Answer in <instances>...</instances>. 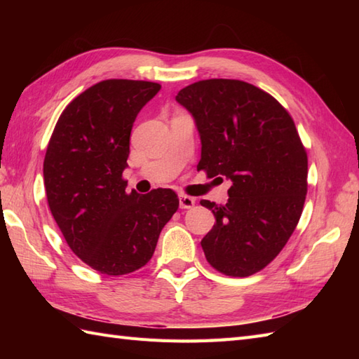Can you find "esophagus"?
I'll return each instance as SVG.
<instances>
[{
    "label": "esophagus",
    "mask_w": 359,
    "mask_h": 359,
    "mask_svg": "<svg viewBox=\"0 0 359 359\" xmlns=\"http://www.w3.org/2000/svg\"><path fill=\"white\" fill-rule=\"evenodd\" d=\"M194 203H196L194 197H189V196H187V194H180V196H179V205H180L182 210L193 208Z\"/></svg>",
    "instance_id": "34e87169"
}]
</instances>
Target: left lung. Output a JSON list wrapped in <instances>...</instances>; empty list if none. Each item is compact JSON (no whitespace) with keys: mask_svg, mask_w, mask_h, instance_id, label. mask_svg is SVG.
<instances>
[{"mask_svg":"<svg viewBox=\"0 0 359 359\" xmlns=\"http://www.w3.org/2000/svg\"><path fill=\"white\" fill-rule=\"evenodd\" d=\"M202 140L197 171L233 182L225 205L201 201L216 224L202 239L212 269L233 278L264 270L299 222L307 194V151L276 98L242 80L196 81L175 95Z\"/></svg>","mask_w":359,"mask_h":359,"instance_id":"1","label":"left lung"}]
</instances>
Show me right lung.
<instances>
[{
  "label": "right lung",
  "mask_w": 359,
  "mask_h": 359,
  "mask_svg": "<svg viewBox=\"0 0 359 359\" xmlns=\"http://www.w3.org/2000/svg\"><path fill=\"white\" fill-rule=\"evenodd\" d=\"M158 83L111 79L77 95L60 116L46 149L48 205L67 245L90 269L120 276L142 269L179 208L170 188L128 193L129 137Z\"/></svg>",
  "instance_id": "add662e5"
}]
</instances>
